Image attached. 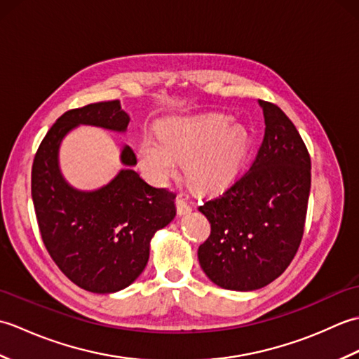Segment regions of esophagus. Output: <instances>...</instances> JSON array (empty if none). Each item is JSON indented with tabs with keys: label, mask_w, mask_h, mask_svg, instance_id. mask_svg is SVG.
Listing matches in <instances>:
<instances>
[{
	"label": "esophagus",
	"mask_w": 359,
	"mask_h": 359,
	"mask_svg": "<svg viewBox=\"0 0 359 359\" xmlns=\"http://www.w3.org/2000/svg\"><path fill=\"white\" fill-rule=\"evenodd\" d=\"M175 203H177V212H179V216H185V215H188V212H191L193 211V205H191V202H188L187 199H184V197H179L177 201H175Z\"/></svg>",
	"instance_id": "34e87169"
}]
</instances>
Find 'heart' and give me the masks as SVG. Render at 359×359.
I'll return each instance as SVG.
<instances>
[{"instance_id": "b5f03b06", "label": "heart", "mask_w": 359, "mask_h": 359, "mask_svg": "<svg viewBox=\"0 0 359 359\" xmlns=\"http://www.w3.org/2000/svg\"><path fill=\"white\" fill-rule=\"evenodd\" d=\"M226 114L174 116L160 121L158 135L147 133L139 157L152 180L165 182L187 158V175L193 185L216 189L241 171L250 147V134L241 123H230Z\"/></svg>"}]
</instances>
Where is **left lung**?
<instances>
[{
  "mask_svg": "<svg viewBox=\"0 0 359 359\" xmlns=\"http://www.w3.org/2000/svg\"><path fill=\"white\" fill-rule=\"evenodd\" d=\"M265 134L247 172L199 211L211 234L197 251L211 282L251 292L269 285L293 261L310 196V156L299 133L276 104L259 100Z\"/></svg>",
  "mask_w": 359,
  "mask_h": 359,
  "instance_id": "obj_1",
  "label": "left lung"
}]
</instances>
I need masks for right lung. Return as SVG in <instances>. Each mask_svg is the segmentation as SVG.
Here are the masks:
<instances>
[{"label": "right lung", "instance_id": "add662e5", "mask_svg": "<svg viewBox=\"0 0 359 359\" xmlns=\"http://www.w3.org/2000/svg\"><path fill=\"white\" fill-rule=\"evenodd\" d=\"M129 117L120 102L65 112L46 134L32 165V201L41 239L53 262L74 284L93 293H116L140 276L151 239L175 217V194L156 188L133 170L134 151L123 144L125 168L108 184L85 191L60 168V147L80 125L125 134Z\"/></svg>", "mask_w": 359, "mask_h": 359}]
</instances>
